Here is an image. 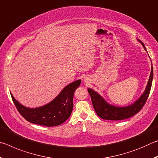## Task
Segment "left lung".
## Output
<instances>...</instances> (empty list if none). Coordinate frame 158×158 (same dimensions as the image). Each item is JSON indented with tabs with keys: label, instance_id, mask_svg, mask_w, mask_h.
<instances>
[{
	"label": "left lung",
	"instance_id": "obj_1",
	"mask_svg": "<svg viewBox=\"0 0 158 158\" xmlns=\"http://www.w3.org/2000/svg\"><path fill=\"white\" fill-rule=\"evenodd\" d=\"M145 50H146L143 42H141ZM153 77V68H151V73L150 75L148 84L146 88V90L143 95L130 106L125 107H118V106H111L109 105L106 101L101 97V96L95 92L93 89H89L88 92L91 98L93 106L99 117L105 120H110V121H119V120H124L133 116L140 111L143 106L145 105L147 100H148L150 91H151L152 81Z\"/></svg>",
	"mask_w": 158,
	"mask_h": 158
}]
</instances>
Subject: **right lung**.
Here are the masks:
<instances>
[{
  "mask_svg": "<svg viewBox=\"0 0 158 158\" xmlns=\"http://www.w3.org/2000/svg\"><path fill=\"white\" fill-rule=\"evenodd\" d=\"M80 84L81 80L71 83L50 103L35 109L25 107L15 100L12 93L10 95L16 108L26 121L47 127L57 126L70 116L73 109L74 93Z\"/></svg>",
  "mask_w": 158,
  "mask_h": 158,
  "instance_id": "right-lung-1",
  "label": "right lung"
}]
</instances>
